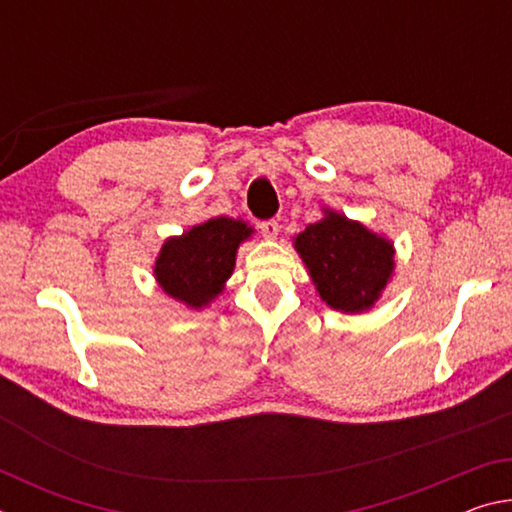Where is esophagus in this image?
Instances as JSON below:
<instances>
[{"instance_id": "obj_1", "label": "esophagus", "mask_w": 512, "mask_h": 512, "mask_svg": "<svg viewBox=\"0 0 512 512\" xmlns=\"http://www.w3.org/2000/svg\"><path fill=\"white\" fill-rule=\"evenodd\" d=\"M259 230H262L264 237L275 239L277 232H280V223L273 221V219L271 221H262V223H259Z\"/></svg>"}]
</instances>
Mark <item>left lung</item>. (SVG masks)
<instances>
[{
	"label": "left lung",
	"mask_w": 512,
	"mask_h": 512,
	"mask_svg": "<svg viewBox=\"0 0 512 512\" xmlns=\"http://www.w3.org/2000/svg\"><path fill=\"white\" fill-rule=\"evenodd\" d=\"M293 248L320 300L343 314L375 307L395 273L393 241L329 207H323V219L293 237Z\"/></svg>",
	"instance_id": "left-lung-1"
}]
</instances>
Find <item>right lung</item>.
I'll list each match as a JSON object with an SVG mask.
<instances>
[{
	"mask_svg": "<svg viewBox=\"0 0 512 512\" xmlns=\"http://www.w3.org/2000/svg\"><path fill=\"white\" fill-rule=\"evenodd\" d=\"M253 232L246 221L214 216L180 237H169L155 257V282L187 309L207 307L223 293L235 271L237 250Z\"/></svg>",
	"mask_w": 512,
	"mask_h": 512,
	"instance_id": "obj_1",
	"label": "right lung"
}]
</instances>
